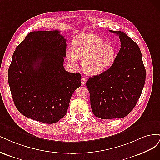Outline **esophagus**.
I'll return each mask as SVG.
<instances>
[{
  "instance_id": "34e87169",
  "label": "esophagus",
  "mask_w": 160,
  "mask_h": 160,
  "mask_svg": "<svg viewBox=\"0 0 160 160\" xmlns=\"http://www.w3.org/2000/svg\"><path fill=\"white\" fill-rule=\"evenodd\" d=\"M86 79L85 78H83V77H82V78H81L82 85H84L86 84Z\"/></svg>"
}]
</instances>
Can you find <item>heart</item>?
Wrapping results in <instances>:
<instances>
[{
    "label": "heart",
    "instance_id": "obj_1",
    "mask_svg": "<svg viewBox=\"0 0 160 160\" xmlns=\"http://www.w3.org/2000/svg\"><path fill=\"white\" fill-rule=\"evenodd\" d=\"M70 63L78 66L82 59V68L89 75H96L114 64L116 50L114 45L106 43L102 38L91 33L80 34L74 38L72 49L67 52Z\"/></svg>",
    "mask_w": 160,
    "mask_h": 160
}]
</instances>
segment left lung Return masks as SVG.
Segmentation results:
<instances>
[{
	"mask_svg": "<svg viewBox=\"0 0 160 160\" xmlns=\"http://www.w3.org/2000/svg\"><path fill=\"white\" fill-rule=\"evenodd\" d=\"M121 48L114 64L100 74L90 77L86 86L94 115L101 119L126 116L140 98L146 81V69L138 44L121 31Z\"/></svg>",
	"mask_w": 160,
	"mask_h": 160,
	"instance_id": "1",
	"label": "left lung"
}]
</instances>
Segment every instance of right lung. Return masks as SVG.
Masks as SVG:
<instances>
[{"instance_id": "add662e5", "label": "right lung", "mask_w": 160, "mask_h": 160, "mask_svg": "<svg viewBox=\"0 0 160 160\" xmlns=\"http://www.w3.org/2000/svg\"><path fill=\"white\" fill-rule=\"evenodd\" d=\"M66 39L58 30L30 32L12 55L8 80L15 106L24 116L54 123L66 114L81 75L64 68Z\"/></svg>"}]
</instances>
